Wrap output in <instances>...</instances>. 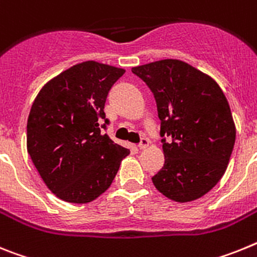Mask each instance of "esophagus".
<instances>
[{
    "label": "esophagus",
    "mask_w": 257,
    "mask_h": 257,
    "mask_svg": "<svg viewBox=\"0 0 257 257\" xmlns=\"http://www.w3.org/2000/svg\"><path fill=\"white\" fill-rule=\"evenodd\" d=\"M149 144H150V141L144 137L141 140V142H140V145H138V149H140V150H144V149H146V147L149 146Z\"/></svg>",
    "instance_id": "34e87169"
}]
</instances>
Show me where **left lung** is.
I'll use <instances>...</instances> for the list:
<instances>
[{"label":"left lung","mask_w":257,"mask_h":257,"mask_svg":"<svg viewBox=\"0 0 257 257\" xmlns=\"http://www.w3.org/2000/svg\"><path fill=\"white\" fill-rule=\"evenodd\" d=\"M154 93L162 121L164 166L153 177L168 199L187 203L216 186L227 168L235 124L224 91L186 62L163 59L133 67Z\"/></svg>","instance_id":"8db88e82"}]
</instances>
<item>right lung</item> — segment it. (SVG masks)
Segmentation results:
<instances>
[{
	"instance_id": "right-lung-1",
	"label": "right lung",
	"mask_w": 257,
	"mask_h": 257,
	"mask_svg": "<svg viewBox=\"0 0 257 257\" xmlns=\"http://www.w3.org/2000/svg\"><path fill=\"white\" fill-rule=\"evenodd\" d=\"M125 70L86 61L42 86L27 121V151L59 199L93 202L112 184L128 149L102 135L104 103Z\"/></svg>"
}]
</instances>
